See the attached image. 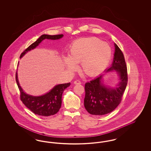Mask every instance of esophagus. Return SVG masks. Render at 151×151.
Wrapping results in <instances>:
<instances>
[{
	"instance_id": "esophagus-1",
	"label": "esophagus",
	"mask_w": 151,
	"mask_h": 151,
	"mask_svg": "<svg viewBox=\"0 0 151 151\" xmlns=\"http://www.w3.org/2000/svg\"><path fill=\"white\" fill-rule=\"evenodd\" d=\"M81 83L79 80H76V81H74V84H76V85H80V84H81Z\"/></svg>"
}]
</instances>
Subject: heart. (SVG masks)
Instances as JSON below:
<instances>
[{
    "label": "heart",
    "mask_w": 151,
    "mask_h": 151,
    "mask_svg": "<svg viewBox=\"0 0 151 151\" xmlns=\"http://www.w3.org/2000/svg\"><path fill=\"white\" fill-rule=\"evenodd\" d=\"M112 55L110 46L96 37L83 38L72 43L68 57L65 58L67 69L76 70V64L80 63L81 71L89 76H95L108 65Z\"/></svg>",
    "instance_id": "heart-1"
}]
</instances>
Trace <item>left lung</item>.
<instances>
[{
    "mask_svg": "<svg viewBox=\"0 0 151 151\" xmlns=\"http://www.w3.org/2000/svg\"><path fill=\"white\" fill-rule=\"evenodd\" d=\"M114 45V60L106 71L115 70L118 73L121 81L115 88H108L102 84V75L86 83L84 107L92 115H105L113 111L121 103L127 84V69L124 57L117 45L115 43Z\"/></svg>",
    "mask_w": 151,
    "mask_h": 151,
    "instance_id": "left-lung-1",
    "label": "left lung"
}]
</instances>
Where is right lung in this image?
Returning <instances> with one entry per match:
<instances>
[{"label": "right lung", "instance_id": "add662e5", "mask_svg": "<svg viewBox=\"0 0 151 151\" xmlns=\"http://www.w3.org/2000/svg\"><path fill=\"white\" fill-rule=\"evenodd\" d=\"M63 36V35L54 36L43 35L24 51L21 54L20 58L23 57L27 52L36 48L43 40L50 39L54 40L59 39ZM16 81L20 92V100L23 104L35 114L45 116L54 115L59 111L62 104V93L65 89L70 86V83L59 84L54 86L49 92L41 96L36 97L24 92L19 85L17 72H16Z\"/></svg>", "mask_w": 151, "mask_h": 151}]
</instances>
